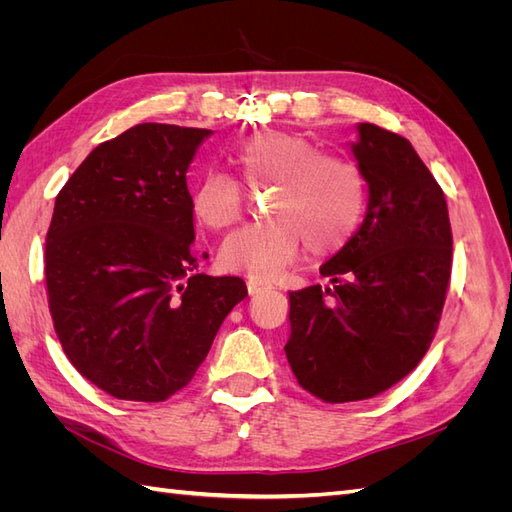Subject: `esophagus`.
Returning a JSON list of instances; mask_svg holds the SVG:
<instances>
[{
	"mask_svg": "<svg viewBox=\"0 0 512 512\" xmlns=\"http://www.w3.org/2000/svg\"><path fill=\"white\" fill-rule=\"evenodd\" d=\"M247 288H250V294H256V292H260V290L271 288V284L265 282V280H250V282H247Z\"/></svg>",
	"mask_w": 512,
	"mask_h": 512,
	"instance_id": "obj_1",
	"label": "esophagus"
}]
</instances>
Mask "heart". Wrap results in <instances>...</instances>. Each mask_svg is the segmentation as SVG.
Wrapping results in <instances>:
<instances>
[{"label": "heart", "instance_id": "heart-1", "mask_svg": "<svg viewBox=\"0 0 512 512\" xmlns=\"http://www.w3.org/2000/svg\"><path fill=\"white\" fill-rule=\"evenodd\" d=\"M250 183H275L269 198L273 220L243 226L224 239L220 260L226 269L273 277L299 256L303 245L322 256L342 247L365 215V179L346 158L324 156L309 138L265 130L235 151ZM241 188L222 173H207L192 192L200 224L220 230L241 218Z\"/></svg>", "mask_w": 512, "mask_h": 512}]
</instances>
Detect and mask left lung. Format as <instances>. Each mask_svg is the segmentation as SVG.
<instances>
[{
  "mask_svg": "<svg viewBox=\"0 0 512 512\" xmlns=\"http://www.w3.org/2000/svg\"><path fill=\"white\" fill-rule=\"evenodd\" d=\"M367 211L320 267L331 286L290 292L286 359L312 395L374 397L418 365L438 329L451 280L446 198L408 138L356 123L350 143Z\"/></svg>",
  "mask_w": 512,
  "mask_h": 512,
  "instance_id": "8db88e82",
  "label": "left lung"
}]
</instances>
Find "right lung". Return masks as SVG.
Listing matches in <instances>:
<instances>
[{
  "mask_svg": "<svg viewBox=\"0 0 512 512\" xmlns=\"http://www.w3.org/2000/svg\"><path fill=\"white\" fill-rule=\"evenodd\" d=\"M213 132L138 123L98 145L55 198L44 273L70 363L126 401L188 386L241 277L198 273L188 168Z\"/></svg>",
  "mask_w": 512,
  "mask_h": 512,
  "instance_id": "right-lung-1",
  "label": "right lung"
}]
</instances>
